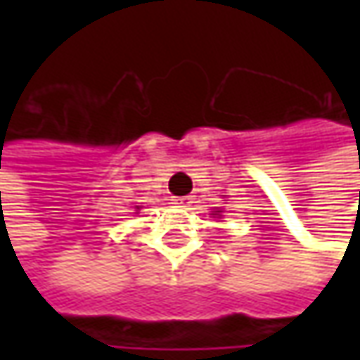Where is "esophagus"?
Here are the masks:
<instances>
[{
  "label": "esophagus",
  "instance_id": "34e87169",
  "mask_svg": "<svg viewBox=\"0 0 360 360\" xmlns=\"http://www.w3.org/2000/svg\"><path fill=\"white\" fill-rule=\"evenodd\" d=\"M192 200H194L192 196H174L172 202L176 204V206H180V208H186V206L192 204Z\"/></svg>",
  "mask_w": 360,
  "mask_h": 360
}]
</instances>
